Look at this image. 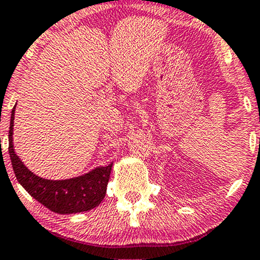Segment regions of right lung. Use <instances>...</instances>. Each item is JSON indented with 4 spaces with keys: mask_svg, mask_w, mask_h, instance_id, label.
<instances>
[{
    "mask_svg": "<svg viewBox=\"0 0 260 260\" xmlns=\"http://www.w3.org/2000/svg\"><path fill=\"white\" fill-rule=\"evenodd\" d=\"M14 112L15 105L12 110L11 124H9L8 152L11 156L14 174L20 185L36 201L54 213H81L99 206L105 198L112 164L99 166L94 170L89 171L88 173L70 179L52 180L36 176L24 165V162L14 151Z\"/></svg>",
    "mask_w": 260,
    "mask_h": 260,
    "instance_id": "1",
    "label": "right lung"
}]
</instances>
